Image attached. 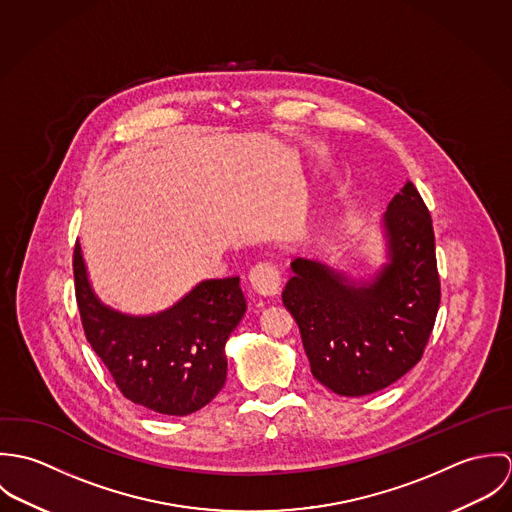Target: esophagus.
<instances>
[{"mask_svg": "<svg viewBox=\"0 0 512 512\" xmlns=\"http://www.w3.org/2000/svg\"><path fill=\"white\" fill-rule=\"evenodd\" d=\"M248 280L260 295H276L282 288V274L272 262H258L252 266Z\"/></svg>", "mask_w": 512, "mask_h": 512, "instance_id": "esophagus-1", "label": "esophagus"}]
</instances>
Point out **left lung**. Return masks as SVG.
<instances>
[{
	"instance_id": "8db88e82",
	"label": "left lung",
	"mask_w": 512,
	"mask_h": 512,
	"mask_svg": "<svg viewBox=\"0 0 512 512\" xmlns=\"http://www.w3.org/2000/svg\"><path fill=\"white\" fill-rule=\"evenodd\" d=\"M388 264L357 284L317 260L295 258L282 293L313 376L341 396H365L404 376L424 355L439 309L436 238L412 181L382 217Z\"/></svg>"
}]
</instances>
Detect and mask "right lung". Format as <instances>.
<instances>
[{"label":"right lung","instance_id":"obj_1","mask_svg":"<svg viewBox=\"0 0 512 512\" xmlns=\"http://www.w3.org/2000/svg\"><path fill=\"white\" fill-rule=\"evenodd\" d=\"M73 272L86 341L128 400L157 414L187 416L219 394L224 345L246 311L238 276L205 280L173 307L136 317L94 295L78 242Z\"/></svg>","mask_w":512,"mask_h":512}]
</instances>
